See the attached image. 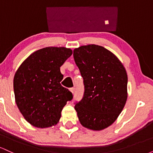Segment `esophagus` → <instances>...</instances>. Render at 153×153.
Listing matches in <instances>:
<instances>
[{"label":"esophagus","mask_w":153,"mask_h":153,"mask_svg":"<svg viewBox=\"0 0 153 153\" xmlns=\"http://www.w3.org/2000/svg\"><path fill=\"white\" fill-rule=\"evenodd\" d=\"M70 91H71V92L73 93V94H74V93H75V88H70Z\"/></svg>","instance_id":"obj_1"}]
</instances>
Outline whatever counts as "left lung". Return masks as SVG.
<instances>
[{"mask_svg":"<svg viewBox=\"0 0 153 153\" xmlns=\"http://www.w3.org/2000/svg\"><path fill=\"white\" fill-rule=\"evenodd\" d=\"M73 57L83 79L84 94L75 103L80 124L102 130L115 122L127 98V75L119 59L96 45L73 50Z\"/></svg>","mask_w":153,"mask_h":153,"instance_id":"obj_1","label":"left lung"}]
</instances>
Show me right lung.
Here are the masks:
<instances>
[{
  "instance_id": "1",
  "label": "right lung",
  "mask_w": 153,
  "mask_h": 153,
  "mask_svg": "<svg viewBox=\"0 0 153 153\" xmlns=\"http://www.w3.org/2000/svg\"><path fill=\"white\" fill-rule=\"evenodd\" d=\"M73 54L65 47H45L26 58L13 78L16 103L28 122L34 127L54 125L73 94L60 84V67Z\"/></svg>"
}]
</instances>
